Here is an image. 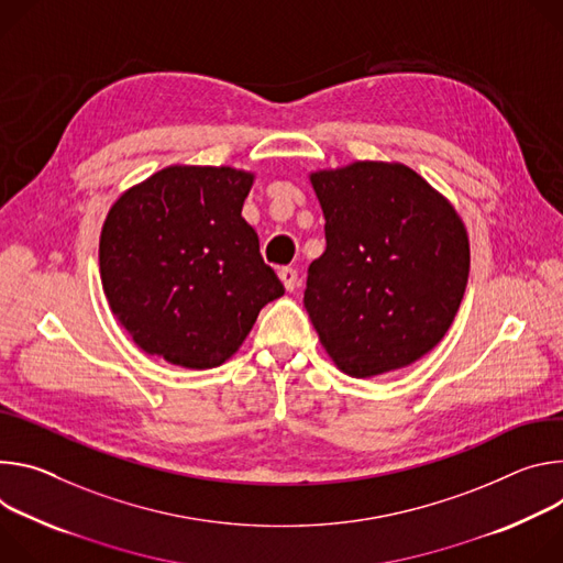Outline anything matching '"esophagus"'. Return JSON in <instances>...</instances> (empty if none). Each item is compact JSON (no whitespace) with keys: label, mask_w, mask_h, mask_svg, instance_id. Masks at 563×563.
<instances>
[{"label":"esophagus","mask_w":563,"mask_h":563,"mask_svg":"<svg viewBox=\"0 0 563 563\" xmlns=\"http://www.w3.org/2000/svg\"><path fill=\"white\" fill-rule=\"evenodd\" d=\"M279 279H282V284H284V288L288 290V292H292L295 288H297V271H292V268H279Z\"/></svg>","instance_id":"esophagus-1"}]
</instances>
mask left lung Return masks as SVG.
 Masks as SVG:
<instances>
[{
    "instance_id": "8db88e82",
    "label": "left lung",
    "mask_w": 563,
    "mask_h": 563,
    "mask_svg": "<svg viewBox=\"0 0 563 563\" xmlns=\"http://www.w3.org/2000/svg\"><path fill=\"white\" fill-rule=\"evenodd\" d=\"M327 250L308 266L303 306L351 378L413 364L452 327L470 275L454 206L402 163L355 161L310 174Z\"/></svg>"
}]
</instances>
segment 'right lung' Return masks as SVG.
Masks as SVG:
<instances>
[{
  "instance_id": "add662e5",
  "label": "right lung",
  "mask_w": 563,
  "mask_h": 563,
  "mask_svg": "<svg viewBox=\"0 0 563 563\" xmlns=\"http://www.w3.org/2000/svg\"><path fill=\"white\" fill-rule=\"evenodd\" d=\"M253 180L234 167L169 165L111 206L100 279L111 313L145 353L185 368L219 366L284 295L241 217Z\"/></svg>"
}]
</instances>
